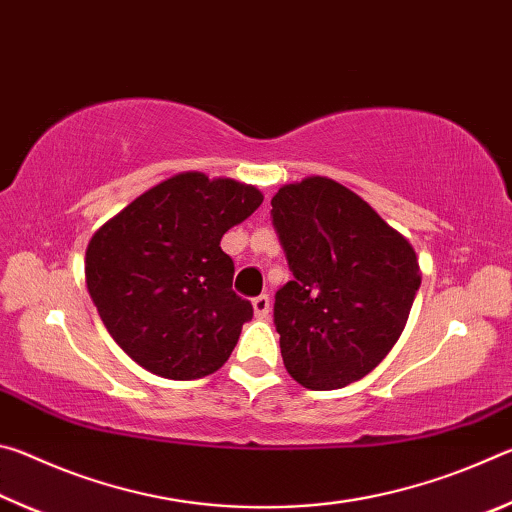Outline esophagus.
<instances>
[{
    "label": "esophagus",
    "instance_id": "esophagus-1",
    "mask_svg": "<svg viewBox=\"0 0 512 512\" xmlns=\"http://www.w3.org/2000/svg\"><path fill=\"white\" fill-rule=\"evenodd\" d=\"M253 309H255V318L266 320L268 314H271V298L268 296L253 298Z\"/></svg>",
    "mask_w": 512,
    "mask_h": 512
}]
</instances>
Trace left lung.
<instances>
[{
    "mask_svg": "<svg viewBox=\"0 0 512 512\" xmlns=\"http://www.w3.org/2000/svg\"><path fill=\"white\" fill-rule=\"evenodd\" d=\"M271 205L293 273L273 309L284 368L311 391L359 381L404 332L422 280L415 248L327 176L280 187Z\"/></svg>",
    "mask_w": 512,
    "mask_h": 512,
    "instance_id": "8db88e82",
    "label": "left lung"
}]
</instances>
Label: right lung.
<instances>
[{
    "label": "right lung",
    "instance_id": "add662e5",
    "mask_svg": "<svg viewBox=\"0 0 512 512\" xmlns=\"http://www.w3.org/2000/svg\"><path fill=\"white\" fill-rule=\"evenodd\" d=\"M264 201L255 185L183 171L94 232L85 282L103 325L153 375L189 381L219 370L253 305L232 291L221 237Z\"/></svg>",
    "mask_w": 512,
    "mask_h": 512
}]
</instances>
